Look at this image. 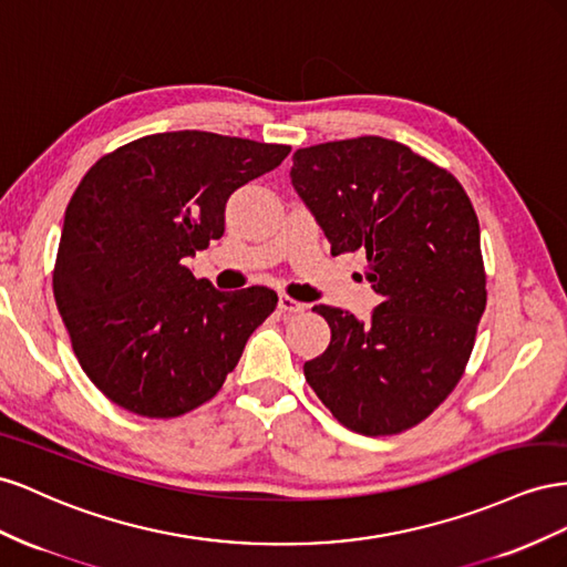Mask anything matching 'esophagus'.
Here are the masks:
<instances>
[{
	"mask_svg": "<svg viewBox=\"0 0 567 567\" xmlns=\"http://www.w3.org/2000/svg\"><path fill=\"white\" fill-rule=\"evenodd\" d=\"M278 309H280L285 316H295V313H303V311H306V303H301V301H297V299H292V297L282 295L280 301H278Z\"/></svg>",
	"mask_w": 567,
	"mask_h": 567,
	"instance_id": "obj_1",
	"label": "esophagus"
}]
</instances>
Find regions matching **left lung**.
Segmentation results:
<instances>
[{
  "label": "left lung",
  "instance_id": "8db88e82",
  "mask_svg": "<svg viewBox=\"0 0 567 567\" xmlns=\"http://www.w3.org/2000/svg\"><path fill=\"white\" fill-rule=\"evenodd\" d=\"M289 175L332 256L363 251L382 297L370 322L316 306L332 339L306 382L353 432H406L454 392L475 347L487 306L475 208L446 168L375 135L297 150Z\"/></svg>",
  "mask_w": 567,
  "mask_h": 567
}]
</instances>
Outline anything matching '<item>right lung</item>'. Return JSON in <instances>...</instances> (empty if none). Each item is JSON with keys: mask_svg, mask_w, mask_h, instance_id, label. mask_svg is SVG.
Returning <instances> with one entry per match:
<instances>
[{"mask_svg": "<svg viewBox=\"0 0 567 567\" xmlns=\"http://www.w3.org/2000/svg\"><path fill=\"white\" fill-rule=\"evenodd\" d=\"M289 144L181 131L127 142L66 208L54 299L80 368L116 406L177 417L212 401L278 306L268 287L218 292L183 264L220 239L225 202Z\"/></svg>", "mask_w": 567, "mask_h": 567, "instance_id": "right-lung-1", "label": "right lung"}]
</instances>
